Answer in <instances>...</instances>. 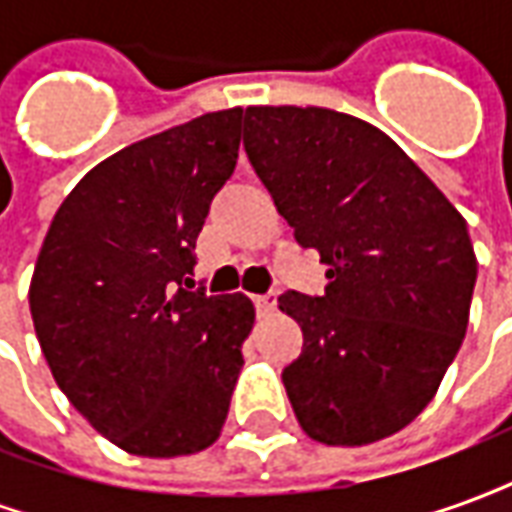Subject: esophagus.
I'll use <instances>...</instances> for the list:
<instances>
[{"instance_id":"esophagus-1","label":"esophagus","mask_w":512,"mask_h":512,"mask_svg":"<svg viewBox=\"0 0 512 512\" xmlns=\"http://www.w3.org/2000/svg\"><path fill=\"white\" fill-rule=\"evenodd\" d=\"M255 304L257 310L268 315V312H274V307H277V296L274 293H260V296H255Z\"/></svg>"}]
</instances>
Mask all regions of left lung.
I'll use <instances>...</instances> for the list:
<instances>
[{"label":"left lung","instance_id":"1","mask_svg":"<svg viewBox=\"0 0 512 512\" xmlns=\"http://www.w3.org/2000/svg\"><path fill=\"white\" fill-rule=\"evenodd\" d=\"M244 147L326 293L288 290L304 332L282 370L304 433L359 447L428 406L469 323L477 257L463 216L376 126L321 106H249Z\"/></svg>","mask_w":512,"mask_h":512}]
</instances>
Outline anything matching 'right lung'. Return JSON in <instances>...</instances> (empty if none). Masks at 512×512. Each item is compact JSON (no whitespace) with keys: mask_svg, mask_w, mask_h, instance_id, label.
Instances as JSON below:
<instances>
[{"mask_svg":"<svg viewBox=\"0 0 512 512\" xmlns=\"http://www.w3.org/2000/svg\"><path fill=\"white\" fill-rule=\"evenodd\" d=\"M244 109L169 128L90 169L54 213L29 310L73 408L120 450L191 455L222 433L255 304L186 290Z\"/></svg>","mask_w":512,"mask_h":512,"instance_id":"obj_1","label":"right lung"}]
</instances>
